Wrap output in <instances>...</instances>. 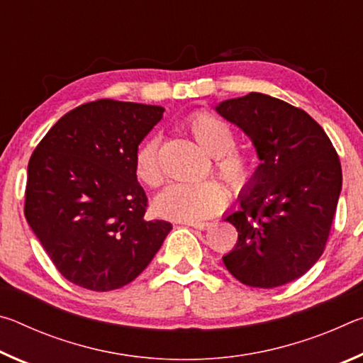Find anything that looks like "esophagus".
I'll return each instance as SVG.
<instances>
[{"label": "esophagus", "instance_id": "esophagus-1", "mask_svg": "<svg viewBox=\"0 0 363 363\" xmlns=\"http://www.w3.org/2000/svg\"><path fill=\"white\" fill-rule=\"evenodd\" d=\"M182 224H186L189 227H194V229H199V230H205L210 227V223H205V220H184Z\"/></svg>", "mask_w": 363, "mask_h": 363}]
</instances>
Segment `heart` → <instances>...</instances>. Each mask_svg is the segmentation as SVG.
Instances as JSON below:
<instances>
[{
    "label": "heart",
    "instance_id": "b5f03b06",
    "mask_svg": "<svg viewBox=\"0 0 363 363\" xmlns=\"http://www.w3.org/2000/svg\"><path fill=\"white\" fill-rule=\"evenodd\" d=\"M187 131L213 158V168L227 186L240 190L255 174V160L247 150L233 145L235 134L224 120L210 112H196L186 121ZM134 173L149 187L162 184L158 163V139L147 138L134 153ZM225 189L218 181L206 179L194 184H171L155 200L158 214L169 219H203L224 206Z\"/></svg>",
    "mask_w": 363,
    "mask_h": 363
}]
</instances>
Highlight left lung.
I'll list each match as a JSON object with an SVG mask.
<instances>
[{
	"mask_svg": "<svg viewBox=\"0 0 363 363\" xmlns=\"http://www.w3.org/2000/svg\"><path fill=\"white\" fill-rule=\"evenodd\" d=\"M216 112L253 140L261 163L235 225V248L223 257L238 281L275 288L299 279L322 256L340 199V157L309 113L267 94L227 99Z\"/></svg>",
	"mask_w": 363,
	"mask_h": 363,
	"instance_id": "1",
	"label": "left lung"
}]
</instances>
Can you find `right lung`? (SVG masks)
Returning <instances> with one entry per match:
<instances>
[{"label":"right lung","instance_id":"right-lung-1","mask_svg":"<svg viewBox=\"0 0 363 363\" xmlns=\"http://www.w3.org/2000/svg\"><path fill=\"white\" fill-rule=\"evenodd\" d=\"M164 108L99 99L65 113L28 162L26 218L64 277L91 291L130 284L173 225L145 218L134 153Z\"/></svg>","mask_w":363,"mask_h":363}]
</instances>
